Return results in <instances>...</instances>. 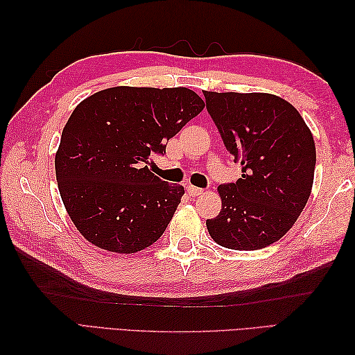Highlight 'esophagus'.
<instances>
[{
  "label": "esophagus",
  "mask_w": 355,
  "mask_h": 355,
  "mask_svg": "<svg viewBox=\"0 0 355 355\" xmlns=\"http://www.w3.org/2000/svg\"><path fill=\"white\" fill-rule=\"evenodd\" d=\"M187 193H189L191 197H200V195L202 193V189H200V187H195V186H187Z\"/></svg>",
  "instance_id": "obj_1"
}]
</instances>
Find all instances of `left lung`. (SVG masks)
I'll return each instance as SVG.
<instances>
[{"instance_id":"8db88e82","label":"left lung","mask_w":355,"mask_h":355,"mask_svg":"<svg viewBox=\"0 0 355 355\" xmlns=\"http://www.w3.org/2000/svg\"><path fill=\"white\" fill-rule=\"evenodd\" d=\"M224 146L241 164L236 183L221 184V212L209 235L232 250H259L281 239L310 198L315 145L299 111L268 93L205 92Z\"/></svg>"}]
</instances>
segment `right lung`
<instances>
[{"label": "right lung", "mask_w": 355, "mask_h": 355, "mask_svg": "<svg viewBox=\"0 0 355 355\" xmlns=\"http://www.w3.org/2000/svg\"><path fill=\"white\" fill-rule=\"evenodd\" d=\"M202 108L184 87H112L74 108L55 168L67 212L88 243L130 254L163 235L184 187L163 182L146 164Z\"/></svg>", "instance_id": "1"}]
</instances>
